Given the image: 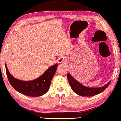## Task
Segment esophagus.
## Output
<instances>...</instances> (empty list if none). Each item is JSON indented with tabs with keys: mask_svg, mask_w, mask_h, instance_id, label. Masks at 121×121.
Here are the masks:
<instances>
[{
	"mask_svg": "<svg viewBox=\"0 0 121 121\" xmlns=\"http://www.w3.org/2000/svg\"><path fill=\"white\" fill-rule=\"evenodd\" d=\"M66 61V59L64 56H60L58 59V62L60 63H64Z\"/></svg>",
	"mask_w": 121,
	"mask_h": 121,
	"instance_id": "obj_1",
	"label": "esophagus"
}]
</instances>
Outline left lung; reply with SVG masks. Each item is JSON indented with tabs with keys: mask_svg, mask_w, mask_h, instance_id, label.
<instances>
[{
	"mask_svg": "<svg viewBox=\"0 0 121 121\" xmlns=\"http://www.w3.org/2000/svg\"><path fill=\"white\" fill-rule=\"evenodd\" d=\"M67 77L73 91L78 95L82 96H92L98 95L105 90L111 83V81H109L107 84L100 88H89L83 86L78 81L75 79L69 73H68Z\"/></svg>",
	"mask_w": 121,
	"mask_h": 121,
	"instance_id": "8db88e82",
	"label": "left lung"
}]
</instances>
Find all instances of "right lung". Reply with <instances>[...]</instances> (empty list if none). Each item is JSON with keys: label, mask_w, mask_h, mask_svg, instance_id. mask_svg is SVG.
Masks as SVG:
<instances>
[{"label": "right lung", "mask_w": 121, "mask_h": 121, "mask_svg": "<svg viewBox=\"0 0 121 121\" xmlns=\"http://www.w3.org/2000/svg\"><path fill=\"white\" fill-rule=\"evenodd\" d=\"M58 64L56 63L36 79L24 81L15 78L9 72L5 65L7 76L13 88L22 94L29 96H40L46 94L49 89L51 80L54 76Z\"/></svg>", "instance_id": "add662e5"}]
</instances>
